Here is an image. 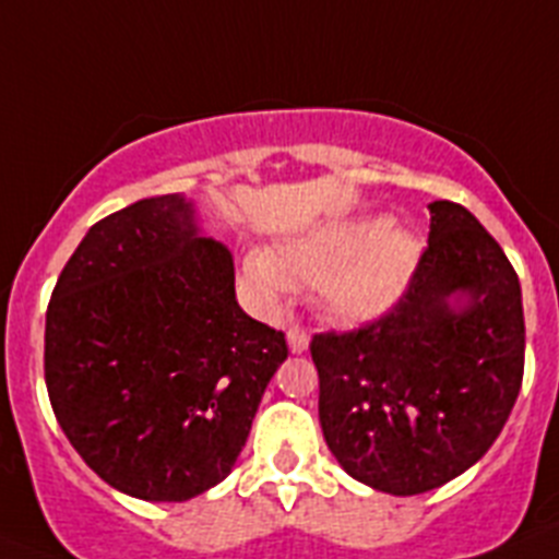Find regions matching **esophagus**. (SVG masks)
Returning <instances> with one entry per match:
<instances>
[{
	"label": "esophagus",
	"instance_id": "1",
	"mask_svg": "<svg viewBox=\"0 0 559 559\" xmlns=\"http://www.w3.org/2000/svg\"><path fill=\"white\" fill-rule=\"evenodd\" d=\"M308 341H310L308 330L299 328V324L288 328V347H290V353H305V349H308Z\"/></svg>",
	"mask_w": 559,
	"mask_h": 559
}]
</instances>
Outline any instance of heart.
Wrapping results in <instances>:
<instances>
[{
	"instance_id": "heart-1",
	"label": "heart",
	"mask_w": 559,
	"mask_h": 559,
	"mask_svg": "<svg viewBox=\"0 0 559 559\" xmlns=\"http://www.w3.org/2000/svg\"><path fill=\"white\" fill-rule=\"evenodd\" d=\"M423 246L386 218L330 221L290 237L274 254L246 257V285L265 305L294 285H319L322 305L341 322H367L386 313L406 290Z\"/></svg>"
}]
</instances>
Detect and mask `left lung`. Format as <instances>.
Masks as SVG:
<instances>
[{
	"label": "left lung",
	"mask_w": 559,
	"mask_h": 559,
	"mask_svg": "<svg viewBox=\"0 0 559 559\" xmlns=\"http://www.w3.org/2000/svg\"><path fill=\"white\" fill-rule=\"evenodd\" d=\"M428 210V246L397 305L310 341L328 448L349 476L392 496L428 492L476 464L523 380L515 269L462 204Z\"/></svg>",
	"instance_id": "left-lung-1"
}]
</instances>
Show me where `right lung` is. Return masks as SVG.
Segmentation results:
<instances>
[{"instance_id":"right-lung-1","label":"right lung","mask_w":559,"mask_h":559,"mask_svg":"<svg viewBox=\"0 0 559 559\" xmlns=\"http://www.w3.org/2000/svg\"><path fill=\"white\" fill-rule=\"evenodd\" d=\"M285 358V333L240 310L231 251L199 237L185 195L97 221L47 308L58 426L103 481L142 501L224 481Z\"/></svg>"}]
</instances>
